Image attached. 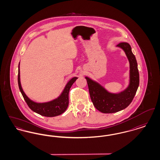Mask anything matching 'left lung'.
<instances>
[{"instance_id": "8db88e82", "label": "left lung", "mask_w": 160, "mask_h": 160, "mask_svg": "<svg viewBox=\"0 0 160 160\" xmlns=\"http://www.w3.org/2000/svg\"><path fill=\"white\" fill-rule=\"evenodd\" d=\"M118 47L124 51L129 63V82L128 87L119 93H111L95 80L85 77L91 99L95 107L103 113H113L125 109L134 98L139 85V73L135 56L127 42H121Z\"/></svg>"}]
</instances>
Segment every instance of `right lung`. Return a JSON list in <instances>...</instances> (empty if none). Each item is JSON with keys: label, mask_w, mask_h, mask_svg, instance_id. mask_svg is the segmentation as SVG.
I'll list each match as a JSON object with an SVG mask.
<instances>
[{"label": "right lung", "mask_w": 160, "mask_h": 160, "mask_svg": "<svg viewBox=\"0 0 160 160\" xmlns=\"http://www.w3.org/2000/svg\"><path fill=\"white\" fill-rule=\"evenodd\" d=\"M78 77H72L65 86L61 95L56 99L46 102H37L30 99L23 91L21 82L20 74V63L18 64V84L20 91L21 92L23 98L31 110L41 116L46 117H54L62 114L65 112L69 104V89Z\"/></svg>", "instance_id": "obj_1"}]
</instances>
